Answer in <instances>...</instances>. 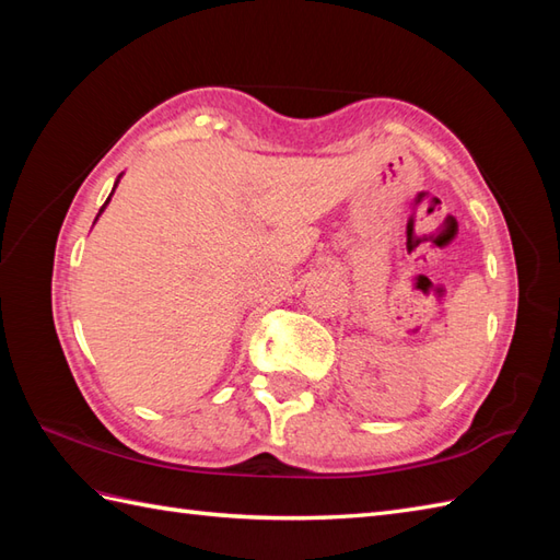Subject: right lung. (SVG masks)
I'll use <instances>...</instances> for the list:
<instances>
[{"label":"right lung","mask_w":560,"mask_h":560,"mask_svg":"<svg viewBox=\"0 0 560 560\" xmlns=\"http://www.w3.org/2000/svg\"><path fill=\"white\" fill-rule=\"evenodd\" d=\"M117 183H120V177H117V180H115V187H117ZM115 187H113V192H115ZM113 192H110V197H113ZM110 197H108V199H105V205L101 207V211H98V217H101V213L105 211V207H108V201H110ZM98 217H96V221H98Z\"/></svg>","instance_id":"1"}]
</instances>
